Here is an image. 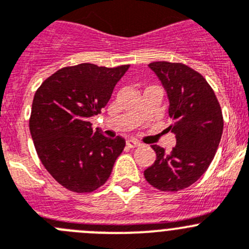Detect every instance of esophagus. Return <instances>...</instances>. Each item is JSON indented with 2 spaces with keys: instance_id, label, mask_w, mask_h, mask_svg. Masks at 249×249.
Listing matches in <instances>:
<instances>
[{
  "instance_id": "esophagus-1",
  "label": "esophagus",
  "mask_w": 249,
  "mask_h": 249,
  "mask_svg": "<svg viewBox=\"0 0 249 249\" xmlns=\"http://www.w3.org/2000/svg\"><path fill=\"white\" fill-rule=\"evenodd\" d=\"M127 146H128V148H137V146H139L141 145V143H139V142H137V141H134V139H129V141H127Z\"/></svg>"
}]
</instances>
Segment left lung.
I'll list each match as a JSON object with an SVG mask.
<instances>
[{
    "instance_id": "1",
    "label": "left lung",
    "mask_w": 249,
    "mask_h": 249,
    "mask_svg": "<svg viewBox=\"0 0 249 249\" xmlns=\"http://www.w3.org/2000/svg\"><path fill=\"white\" fill-rule=\"evenodd\" d=\"M167 93L172 124L167 128L176 137L169 154L151 145L156 160L144 171L154 188L177 192L198 181L212 164L221 139L224 118L216 95L205 78L183 63L166 61L149 63Z\"/></svg>"
}]
</instances>
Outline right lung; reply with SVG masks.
<instances>
[{
	"mask_svg": "<svg viewBox=\"0 0 249 249\" xmlns=\"http://www.w3.org/2000/svg\"><path fill=\"white\" fill-rule=\"evenodd\" d=\"M129 65L63 67L37 88L29 128L40 161L61 186L90 193L110 177L124 139L93 132L89 118L101 112Z\"/></svg>",
	"mask_w": 249,
	"mask_h": 249,
	"instance_id": "right-lung-1",
	"label": "right lung"
}]
</instances>
